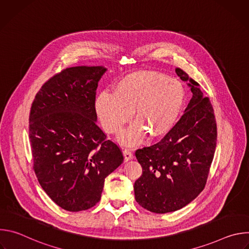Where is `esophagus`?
<instances>
[{
	"mask_svg": "<svg viewBox=\"0 0 249 249\" xmlns=\"http://www.w3.org/2000/svg\"><path fill=\"white\" fill-rule=\"evenodd\" d=\"M123 155H124V160H125V161H128V160H130L133 159V153H132L130 150H128V149H125V150L123 151Z\"/></svg>",
	"mask_w": 249,
	"mask_h": 249,
	"instance_id": "obj_1",
	"label": "esophagus"
}]
</instances>
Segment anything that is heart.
<instances>
[{
    "label": "heart",
    "mask_w": 249,
    "mask_h": 249,
    "mask_svg": "<svg viewBox=\"0 0 249 249\" xmlns=\"http://www.w3.org/2000/svg\"><path fill=\"white\" fill-rule=\"evenodd\" d=\"M185 92L181 83L164 74L143 71L120 79L112 93L101 92L95 99V111L102 128L108 134L119 133L131 119L137 121L120 136L126 145L168 133L182 110Z\"/></svg>",
    "instance_id": "obj_1"
}]
</instances>
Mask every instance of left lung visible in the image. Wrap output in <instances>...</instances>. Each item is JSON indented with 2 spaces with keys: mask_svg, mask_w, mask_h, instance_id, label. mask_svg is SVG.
Wrapping results in <instances>:
<instances>
[{
  "mask_svg": "<svg viewBox=\"0 0 249 249\" xmlns=\"http://www.w3.org/2000/svg\"><path fill=\"white\" fill-rule=\"evenodd\" d=\"M175 72L193 93L184 114L159 143L139 149L136 158L143 173L135 181V199L144 209L174 212L204 189L217 144V123L209 97L180 68Z\"/></svg>",
  "mask_w": 249,
  "mask_h": 249,
  "instance_id": "left-lung-1",
  "label": "left lung"
}]
</instances>
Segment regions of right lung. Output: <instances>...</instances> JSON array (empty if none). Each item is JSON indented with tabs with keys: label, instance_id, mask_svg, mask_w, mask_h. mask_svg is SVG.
Returning <instances> with one entry per match:
<instances>
[{
	"label": "right lung",
	"instance_id": "obj_1",
	"mask_svg": "<svg viewBox=\"0 0 249 249\" xmlns=\"http://www.w3.org/2000/svg\"><path fill=\"white\" fill-rule=\"evenodd\" d=\"M106 68H67L35 95L29 113L33 170L59 207L80 212L99 202L105 177L123 162L96 125L95 94Z\"/></svg>",
	"mask_w": 249,
	"mask_h": 249
}]
</instances>
